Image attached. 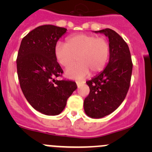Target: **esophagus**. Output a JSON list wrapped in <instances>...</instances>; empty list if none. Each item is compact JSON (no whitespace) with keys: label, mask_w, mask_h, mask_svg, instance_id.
<instances>
[{"label":"esophagus","mask_w":152,"mask_h":152,"mask_svg":"<svg viewBox=\"0 0 152 152\" xmlns=\"http://www.w3.org/2000/svg\"><path fill=\"white\" fill-rule=\"evenodd\" d=\"M82 83H84V82H76V85H77L78 87H79Z\"/></svg>","instance_id":"obj_1"}]
</instances>
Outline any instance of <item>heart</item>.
<instances>
[{"instance_id":"heart-1","label":"heart","mask_w":152,"mask_h":152,"mask_svg":"<svg viewBox=\"0 0 152 152\" xmlns=\"http://www.w3.org/2000/svg\"><path fill=\"white\" fill-rule=\"evenodd\" d=\"M110 46L107 40L89 34L69 36L66 44L57 43L55 55L57 61L68 68L78 60V64L69 68L65 76L69 79L81 80L91 72L95 74L104 69L109 56Z\"/></svg>"}]
</instances>
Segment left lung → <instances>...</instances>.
I'll return each mask as SVG.
<instances>
[{
    "label": "left lung",
    "mask_w": 152,
    "mask_h": 152,
    "mask_svg": "<svg viewBox=\"0 0 152 152\" xmlns=\"http://www.w3.org/2000/svg\"><path fill=\"white\" fill-rule=\"evenodd\" d=\"M109 38V60L100 74L86 81L90 93L83 102L86 114L93 118L107 116L121 105L130 86L132 61L128 45L110 28L94 31Z\"/></svg>",
    "instance_id": "obj_1"
}]
</instances>
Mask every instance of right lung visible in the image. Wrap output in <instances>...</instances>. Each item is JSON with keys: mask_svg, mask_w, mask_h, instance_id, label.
Masks as SVG:
<instances>
[{"mask_svg": "<svg viewBox=\"0 0 152 152\" xmlns=\"http://www.w3.org/2000/svg\"><path fill=\"white\" fill-rule=\"evenodd\" d=\"M66 31L53 25L38 26L23 38L17 57V73L23 95L34 109L48 116L61 114L77 88L74 81L55 79L63 73L55 47Z\"/></svg>", "mask_w": 152, "mask_h": 152, "instance_id": "1", "label": "right lung"}]
</instances>
